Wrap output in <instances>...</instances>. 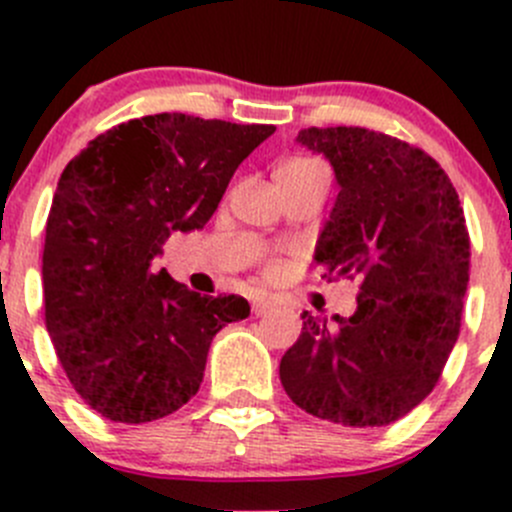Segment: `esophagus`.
Masks as SVG:
<instances>
[{"label": "esophagus", "instance_id": "esophagus-1", "mask_svg": "<svg viewBox=\"0 0 512 512\" xmlns=\"http://www.w3.org/2000/svg\"><path fill=\"white\" fill-rule=\"evenodd\" d=\"M270 307H272V302L267 297H252V314H255V317L267 314L270 312Z\"/></svg>", "mask_w": 512, "mask_h": 512}]
</instances>
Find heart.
Segmentation results:
<instances>
[{
    "instance_id": "1",
    "label": "heart",
    "mask_w": 512,
    "mask_h": 512,
    "mask_svg": "<svg viewBox=\"0 0 512 512\" xmlns=\"http://www.w3.org/2000/svg\"><path fill=\"white\" fill-rule=\"evenodd\" d=\"M317 170H327L319 160L312 158H289L282 165H277L275 170V180H285V178H302V175L317 173ZM277 267H270V275H275Z\"/></svg>"
}]
</instances>
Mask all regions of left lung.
I'll return each mask as SVG.
<instances>
[{
	"label": "left lung",
	"instance_id": "obj_1",
	"mask_svg": "<svg viewBox=\"0 0 512 512\" xmlns=\"http://www.w3.org/2000/svg\"><path fill=\"white\" fill-rule=\"evenodd\" d=\"M339 183L314 260L324 277L359 280L349 319L302 314L280 361L287 396L342 426H386L441 379L461 332L471 237L446 170L426 151L359 126L304 128Z\"/></svg>",
	"mask_w": 512,
	"mask_h": 512
}]
</instances>
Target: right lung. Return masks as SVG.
I'll return each instance as SVG.
<instances>
[{"label": "right lung", "mask_w": 512, "mask_h": 512, "mask_svg": "<svg viewBox=\"0 0 512 512\" xmlns=\"http://www.w3.org/2000/svg\"><path fill=\"white\" fill-rule=\"evenodd\" d=\"M275 126L156 113L96 136L61 173L46 220L44 319L76 394L118 423H146L200 389L210 342L245 297L190 292L153 260L200 230L232 173Z\"/></svg>", "instance_id": "add662e5"}]
</instances>
